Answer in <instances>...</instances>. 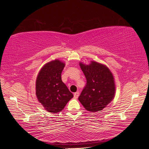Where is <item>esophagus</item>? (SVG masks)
<instances>
[{
	"instance_id": "1",
	"label": "esophagus",
	"mask_w": 149,
	"mask_h": 149,
	"mask_svg": "<svg viewBox=\"0 0 149 149\" xmlns=\"http://www.w3.org/2000/svg\"><path fill=\"white\" fill-rule=\"evenodd\" d=\"M79 95V93H78V92L74 93V97L75 99H77V98L78 97Z\"/></svg>"
}]
</instances>
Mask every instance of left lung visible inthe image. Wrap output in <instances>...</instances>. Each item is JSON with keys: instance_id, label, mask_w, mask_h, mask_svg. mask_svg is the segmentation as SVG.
Returning <instances> with one entry per match:
<instances>
[{"instance_id": "8db88e82", "label": "left lung", "mask_w": 149, "mask_h": 149, "mask_svg": "<svg viewBox=\"0 0 149 149\" xmlns=\"http://www.w3.org/2000/svg\"><path fill=\"white\" fill-rule=\"evenodd\" d=\"M86 83L78 97L86 109L92 112L102 110L114 98V78L107 68L93 61L91 65L80 63Z\"/></svg>"}]
</instances>
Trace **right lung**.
Here are the masks:
<instances>
[{"instance_id":"1","label":"right lung","mask_w":149,"mask_h":149,"mask_svg":"<svg viewBox=\"0 0 149 149\" xmlns=\"http://www.w3.org/2000/svg\"><path fill=\"white\" fill-rule=\"evenodd\" d=\"M64 67L65 64L59 60L49 62L40 70L36 81V95L49 112L61 111L73 97L61 80Z\"/></svg>"}]
</instances>
